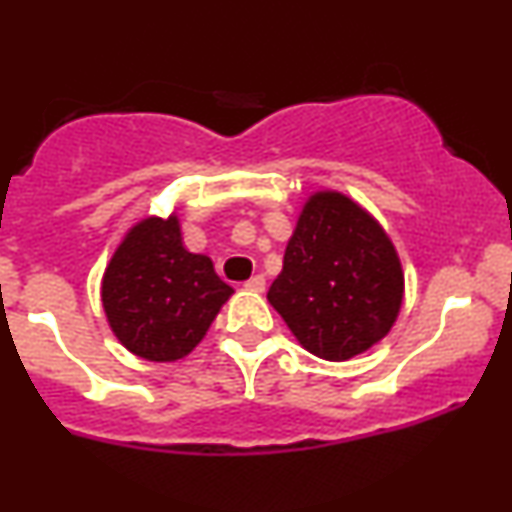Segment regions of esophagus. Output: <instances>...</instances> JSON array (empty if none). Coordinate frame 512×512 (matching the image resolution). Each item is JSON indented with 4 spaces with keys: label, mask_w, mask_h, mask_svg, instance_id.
Listing matches in <instances>:
<instances>
[{
    "label": "esophagus",
    "mask_w": 512,
    "mask_h": 512,
    "mask_svg": "<svg viewBox=\"0 0 512 512\" xmlns=\"http://www.w3.org/2000/svg\"><path fill=\"white\" fill-rule=\"evenodd\" d=\"M264 286H267V281H264V276H260V274H255L252 279L245 281V289L255 291V293H262Z\"/></svg>",
    "instance_id": "esophagus-1"
}]
</instances>
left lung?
Returning a JSON list of instances; mask_svg holds the SVG:
<instances>
[{"label": "left lung", "instance_id": "8db88e82", "mask_svg": "<svg viewBox=\"0 0 512 512\" xmlns=\"http://www.w3.org/2000/svg\"><path fill=\"white\" fill-rule=\"evenodd\" d=\"M267 301L305 351L349 361L387 337L404 301V272L385 228L337 190L303 204Z\"/></svg>", "mask_w": 512, "mask_h": 512}]
</instances>
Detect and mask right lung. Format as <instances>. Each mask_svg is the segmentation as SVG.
<instances>
[{"instance_id":"obj_1","label":"right lung","mask_w":512,"mask_h":512,"mask_svg":"<svg viewBox=\"0 0 512 512\" xmlns=\"http://www.w3.org/2000/svg\"><path fill=\"white\" fill-rule=\"evenodd\" d=\"M233 289L207 255L182 245L178 214L146 216L120 240L101 284L117 342L154 363L180 361L202 342Z\"/></svg>"}]
</instances>
